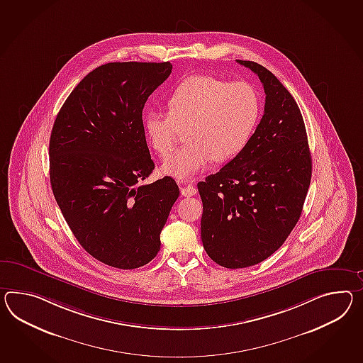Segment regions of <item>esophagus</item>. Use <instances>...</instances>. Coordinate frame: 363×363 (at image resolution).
Returning a JSON list of instances; mask_svg holds the SVG:
<instances>
[{
    "mask_svg": "<svg viewBox=\"0 0 363 363\" xmlns=\"http://www.w3.org/2000/svg\"><path fill=\"white\" fill-rule=\"evenodd\" d=\"M179 187H181V194L184 196H193L196 194V187L191 184H181Z\"/></svg>",
    "mask_w": 363,
    "mask_h": 363,
    "instance_id": "esophagus-1",
    "label": "esophagus"
}]
</instances>
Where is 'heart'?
I'll use <instances>...</instances> for the list:
<instances>
[{"instance_id":"b5f03b06","label":"heart","mask_w":363,"mask_h":363,"mask_svg":"<svg viewBox=\"0 0 363 363\" xmlns=\"http://www.w3.org/2000/svg\"><path fill=\"white\" fill-rule=\"evenodd\" d=\"M169 111L150 108L144 130L150 145L167 156L186 128V145L162 162V172L189 179L211 161H227L247 145L256 127L259 101L247 82H227L195 74L182 81L168 98Z\"/></svg>"}]
</instances>
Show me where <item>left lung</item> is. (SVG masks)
Returning a JSON list of instances; mask_svg holds the SVG:
<instances>
[{
  "label": "left lung",
  "mask_w": 363,
  "mask_h": 363,
  "mask_svg": "<svg viewBox=\"0 0 363 363\" xmlns=\"http://www.w3.org/2000/svg\"><path fill=\"white\" fill-rule=\"evenodd\" d=\"M265 90V110L238 156L198 184L203 213L201 238L218 265H256L282 247L301 218L312 159L301 110L265 67L238 60Z\"/></svg>",
  "instance_id": "obj_1"
}]
</instances>
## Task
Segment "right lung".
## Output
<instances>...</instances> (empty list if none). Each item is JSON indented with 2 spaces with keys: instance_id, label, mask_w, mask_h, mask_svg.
<instances>
[{
  "instance_id": "1",
  "label": "right lung",
  "mask_w": 363,
  "mask_h": 363,
  "mask_svg": "<svg viewBox=\"0 0 363 363\" xmlns=\"http://www.w3.org/2000/svg\"><path fill=\"white\" fill-rule=\"evenodd\" d=\"M172 68L169 62L101 65L73 89L53 123L55 199L81 247L118 269H136L156 257L179 195L172 177L140 184L155 169L143 108Z\"/></svg>"
}]
</instances>
